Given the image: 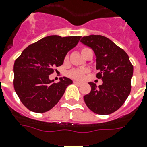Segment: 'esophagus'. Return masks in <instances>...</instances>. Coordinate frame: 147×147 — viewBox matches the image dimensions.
Returning a JSON list of instances; mask_svg holds the SVG:
<instances>
[{"label": "esophagus", "instance_id": "esophagus-1", "mask_svg": "<svg viewBox=\"0 0 147 147\" xmlns=\"http://www.w3.org/2000/svg\"><path fill=\"white\" fill-rule=\"evenodd\" d=\"M73 83L76 84H78V85H81V84H82V83H81V82H79V81H76V80H74Z\"/></svg>", "mask_w": 147, "mask_h": 147}]
</instances>
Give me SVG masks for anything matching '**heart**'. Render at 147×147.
<instances>
[{
	"instance_id": "obj_1",
	"label": "heart",
	"mask_w": 147,
	"mask_h": 147,
	"mask_svg": "<svg viewBox=\"0 0 147 147\" xmlns=\"http://www.w3.org/2000/svg\"><path fill=\"white\" fill-rule=\"evenodd\" d=\"M86 48H84L81 50L82 54L84 53V52L86 50ZM65 61H67L68 59V55H67L65 56ZM89 72V70L86 67H82V68H75V69H71V70L68 71L67 72V76L72 79V80H83L86 75Z\"/></svg>"
}]
</instances>
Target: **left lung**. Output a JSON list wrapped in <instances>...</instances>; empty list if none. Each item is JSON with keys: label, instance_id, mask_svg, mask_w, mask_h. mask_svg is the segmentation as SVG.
Returning <instances> with one entry per match:
<instances>
[{"label": "left lung", "instance_id": "1", "mask_svg": "<svg viewBox=\"0 0 147 147\" xmlns=\"http://www.w3.org/2000/svg\"><path fill=\"white\" fill-rule=\"evenodd\" d=\"M90 47L96 56V74L102 80L98 87L94 83L91 92L84 95L86 105L98 115H109L122 107L130 95L133 65L123 49L100 35L84 36L80 40Z\"/></svg>", "mask_w": 147, "mask_h": 147}]
</instances>
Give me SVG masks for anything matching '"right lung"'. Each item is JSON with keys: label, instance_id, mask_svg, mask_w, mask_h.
Here are the masks:
<instances>
[{"label": "right lung", "instance_id": "add662e5", "mask_svg": "<svg viewBox=\"0 0 147 147\" xmlns=\"http://www.w3.org/2000/svg\"><path fill=\"white\" fill-rule=\"evenodd\" d=\"M80 36H49L28 46L15 60L13 86L21 102L33 112L45 113L57 104L72 80L63 77L49 80L56 67L61 66L68 51Z\"/></svg>", "mask_w": 147, "mask_h": 147}]
</instances>
